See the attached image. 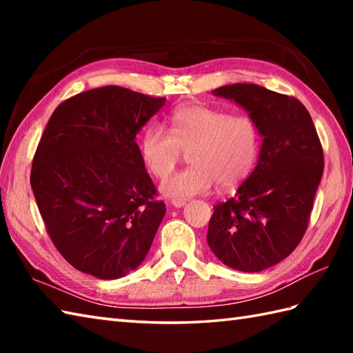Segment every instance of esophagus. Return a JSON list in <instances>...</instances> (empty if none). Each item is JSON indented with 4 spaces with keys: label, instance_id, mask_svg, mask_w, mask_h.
Returning <instances> with one entry per match:
<instances>
[{
    "label": "esophagus",
    "instance_id": "esophagus-1",
    "mask_svg": "<svg viewBox=\"0 0 353 353\" xmlns=\"http://www.w3.org/2000/svg\"><path fill=\"white\" fill-rule=\"evenodd\" d=\"M186 205L185 200H172L171 201V206L172 208H183Z\"/></svg>",
    "mask_w": 353,
    "mask_h": 353
}]
</instances>
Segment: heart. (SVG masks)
<instances>
[{
  "label": "heart",
  "mask_w": 353,
  "mask_h": 353,
  "mask_svg": "<svg viewBox=\"0 0 353 353\" xmlns=\"http://www.w3.org/2000/svg\"><path fill=\"white\" fill-rule=\"evenodd\" d=\"M261 147L262 132L253 118L196 103L172 112L170 130L147 125L138 144L142 163L159 181L174 170L183 151L190 153L192 167L161 185L162 194L176 200L206 194L215 183L220 190L236 188L256 167Z\"/></svg>",
  "instance_id": "obj_1"
}]
</instances>
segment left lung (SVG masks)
<instances>
[{"label": "left lung", "instance_id": "8db88e82", "mask_svg": "<svg viewBox=\"0 0 353 353\" xmlns=\"http://www.w3.org/2000/svg\"><path fill=\"white\" fill-rule=\"evenodd\" d=\"M261 127L256 168L228 201L214 206L208 244L224 265L256 273L276 265L302 241L325 167L310 112L294 97L252 83L215 89Z\"/></svg>", "mask_w": 353, "mask_h": 353}]
</instances>
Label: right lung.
Segmentation results:
<instances>
[{
	"instance_id": "1",
	"label": "right lung",
	"mask_w": 353,
	"mask_h": 353,
	"mask_svg": "<svg viewBox=\"0 0 353 353\" xmlns=\"http://www.w3.org/2000/svg\"><path fill=\"white\" fill-rule=\"evenodd\" d=\"M163 104L119 86L89 89L45 127L30 183L52 244L80 272L118 279L147 256L165 203L134 138Z\"/></svg>"
}]
</instances>
